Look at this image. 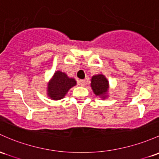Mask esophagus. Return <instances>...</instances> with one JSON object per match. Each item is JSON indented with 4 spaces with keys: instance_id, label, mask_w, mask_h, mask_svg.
Listing matches in <instances>:
<instances>
[{
    "instance_id": "1",
    "label": "esophagus",
    "mask_w": 159,
    "mask_h": 159,
    "mask_svg": "<svg viewBox=\"0 0 159 159\" xmlns=\"http://www.w3.org/2000/svg\"><path fill=\"white\" fill-rule=\"evenodd\" d=\"M78 84H79L80 86L84 87L85 85V81L84 80H79V81H78Z\"/></svg>"
}]
</instances>
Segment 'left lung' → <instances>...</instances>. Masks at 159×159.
Wrapping results in <instances>:
<instances>
[{
  "instance_id": "8db88e82",
  "label": "left lung",
  "mask_w": 159,
  "mask_h": 159,
  "mask_svg": "<svg viewBox=\"0 0 159 159\" xmlns=\"http://www.w3.org/2000/svg\"><path fill=\"white\" fill-rule=\"evenodd\" d=\"M90 87L97 97L105 99L109 95V83L104 75L99 74L92 76Z\"/></svg>"
}]
</instances>
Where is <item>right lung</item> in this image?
<instances>
[{
    "instance_id": "add662e5",
    "label": "right lung",
    "mask_w": 159,
    "mask_h": 159,
    "mask_svg": "<svg viewBox=\"0 0 159 159\" xmlns=\"http://www.w3.org/2000/svg\"><path fill=\"white\" fill-rule=\"evenodd\" d=\"M75 78H69L65 72L56 71L48 84L47 94L53 100L63 99L72 87L76 85Z\"/></svg>"
}]
</instances>
